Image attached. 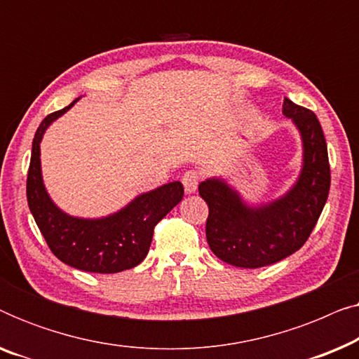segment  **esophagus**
<instances>
[{
  "mask_svg": "<svg viewBox=\"0 0 359 359\" xmlns=\"http://www.w3.org/2000/svg\"><path fill=\"white\" fill-rule=\"evenodd\" d=\"M181 181H183V186H184L186 193L193 194V193H196V189H198V186H199L201 173H199V171H196V170H188L183 175V178H181Z\"/></svg>",
  "mask_w": 359,
  "mask_h": 359,
  "instance_id": "obj_1",
  "label": "esophagus"
}]
</instances>
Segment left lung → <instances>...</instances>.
Returning <instances> with one entry per match:
<instances>
[{
    "mask_svg": "<svg viewBox=\"0 0 359 359\" xmlns=\"http://www.w3.org/2000/svg\"><path fill=\"white\" fill-rule=\"evenodd\" d=\"M283 114L301 132L304 163L283 198L250 208L222 180L199 184L209 208L205 237L215 257L238 268H262L297 252L311 237L330 191L327 142L317 116L284 97Z\"/></svg>",
    "mask_w": 359,
    "mask_h": 359,
    "instance_id": "obj_1",
    "label": "left lung"
}]
</instances>
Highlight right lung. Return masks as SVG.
<instances>
[{"label":"right lung","mask_w":359,"mask_h":359,"mask_svg":"<svg viewBox=\"0 0 359 359\" xmlns=\"http://www.w3.org/2000/svg\"><path fill=\"white\" fill-rule=\"evenodd\" d=\"M75 102L48 114L34 135L27 204L48 248L60 262L88 273H119L144 262L155 225L183 199L184 189L180 181L163 184L102 219H80L62 212L43 188L41 140L47 127Z\"/></svg>","instance_id":"add662e5"}]
</instances>
